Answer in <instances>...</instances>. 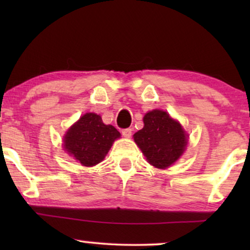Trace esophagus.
I'll return each instance as SVG.
<instances>
[{
	"mask_svg": "<svg viewBox=\"0 0 250 250\" xmlns=\"http://www.w3.org/2000/svg\"><path fill=\"white\" fill-rule=\"evenodd\" d=\"M122 134L124 135L125 138H131L132 128H124V129H122Z\"/></svg>",
	"mask_w": 250,
	"mask_h": 250,
	"instance_id": "34e87169",
	"label": "esophagus"
}]
</instances>
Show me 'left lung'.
Returning <instances> with one entry per match:
<instances>
[{"mask_svg": "<svg viewBox=\"0 0 250 250\" xmlns=\"http://www.w3.org/2000/svg\"><path fill=\"white\" fill-rule=\"evenodd\" d=\"M143 123V128L134 134V141L148 162L157 168L175 163L187 146V135L179 123L157 109L146 114Z\"/></svg>", "mask_w": 250, "mask_h": 250, "instance_id": "obj_1", "label": "left lung"}]
</instances>
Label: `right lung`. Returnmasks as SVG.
Listing matches in <instances>:
<instances>
[{
	"mask_svg": "<svg viewBox=\"0 0 250 250\" xmlns=\"http://www.w3.org/2000/svg\"><path fill=\"white\" fill-rule=\"evenodd\" d=\"M119 136L121 133L114 126L104 124L99 115L87 112L68 129L63 146L82 165L94 166L104 158Z\"/></svg>",
	"mask_w": 250,
	"mask_h": 250,
	"instance_id": "obj_1",
	"label": "right lung"
}]
</instances>
